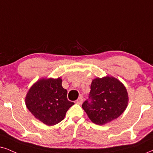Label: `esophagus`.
Segmentation results:
<instances>
[{
    "label": "esophagus",
    "instance_id": "34e87169",
    "mask_svg": "<svg viewBox=\"0 0 153 153\" xmlns=\"http://www.w3.org/2000/svg\"><path fill=\"white\" fill-rule=\"evenodd\" d=\"M82 101H83V97H78V99L77 100V104H81L82 103Z\"/></svg>",
    "mask_w": 153,
    "mask_h": 153
}]
</instances>
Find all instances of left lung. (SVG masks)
<instances>
[{"label":"left lung","mask_w":153,"mask_h":153,"mask_svg":"<svg viewBox=\"0 0 153 153\" xmlns=\"http://www.w3.org/2000/svg\"><path fill=\"white\" fill-rule=\"evenodd\" d=\"M88 99L82 104L92 122L103 125L117 119L128 104V97L124 85L113 77L92 80Z\"/></svg>","instance_id":"8db88e82"}]
</instances>
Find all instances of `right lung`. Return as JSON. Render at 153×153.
I'll return each mask as SVG.
<instances>
[{
	"instance_id": "right-lung-1",
	"label": "right lung",
	"mask_w": 153,
	"mask_h": 153,
	"mask_svg": "<svg viewBox=\"0 0 153 153\" xmlns=\"http://www.w3.org/2000/svg\"><path fill=\"white\" fill-rule=\"evenodd\" d=\"M61 82V78L41 79L32 86L26 96L27 109L35 118L48 126L61 122L74 104L68 100L67 90Z\"/></svg>"
}]
</instances>
